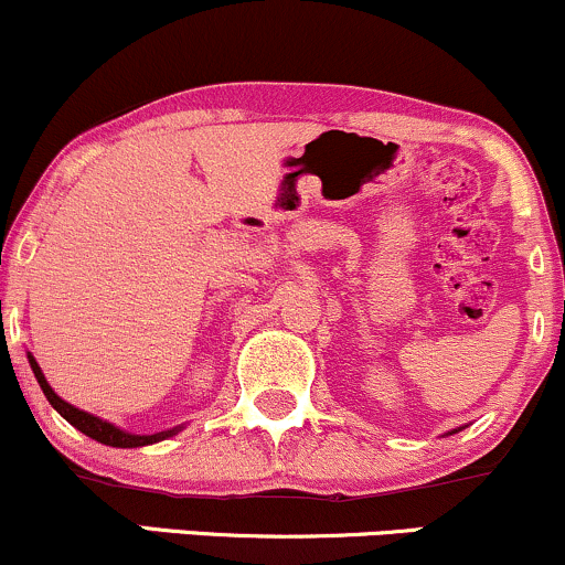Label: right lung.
<instances>
[{
	"label": "right lung",
	"mask_w": 565,
	"mask_h": 565,
	"mask_svg": "<svg viewBox=\"0 0 565 565\" xmlns=\"http://www.w3.org/2000/svg\"><path fill=\"white\" fill-rule=\"evenodd\" d=\"M29 361H31V369H34L36 380H39V387H42L44 395H47L50 404L55 406V412L61 414L63 419H68V423L74 425L76 430H82L84 436L100 440V444H106V446H116V449H132V446H148V444H157V440H161V438L174 436V430L157 433V436H132V433L119 430V427H114L111 423H103V419L93 417V414L79 412V408H74L71 404H66V401H63V398H57L53 387H50L47 380H44L42 369H39V364L34 361V355H29Z\"/></svg>",
	"instance_id": "add662e5"
}]
</instances>
